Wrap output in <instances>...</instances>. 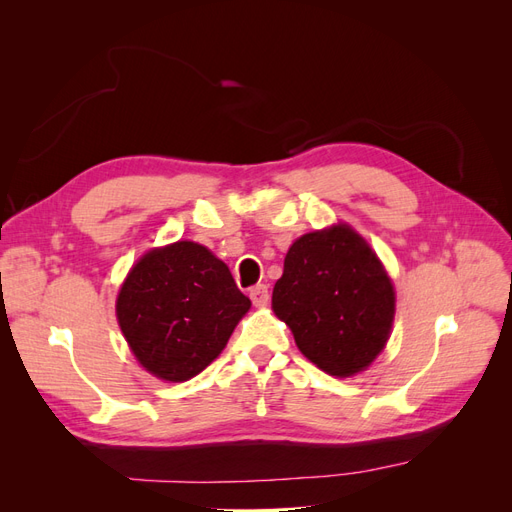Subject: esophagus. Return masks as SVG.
Instances as JSON below:
<instances>
[{"label":"esophagus","instance_id":"34e87169","mask_svg":"<svg viewBox=\"0 0 512 512\" xmlns=\"http://www.w3.org/2000/svg\"><path fill=\"white\" fill-rule=\"evenodd\" d=\"M250 299L254 301V305H267V301H269V288L265 286V284H258V286H254L252 290H250Z\"/></svg>","mask_w":512,"mask_h":512}]
</instances>
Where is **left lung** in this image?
<instances>
[{
  "instance_id": "8db88e82",
  "label": "left lung",
  "mask_w": 512,
  "mask_h": 512,
  "mask_svg": "<svg viewBox=\"0 0 512 512\" xmlns=\"http://www.w3.org/2000/svg\"><path fill=\"white\" fill-rule=\"evenodd\" d=\"M273 312L309 361L348 378L386 346L395 290L369 243L348 224H335L290 245L273 288Z\"/></svg>"
}]
</instances>
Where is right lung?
<instances>
[{
	"mask_svg": "<svg viewBox=\"0 0 512 512\" xmlns=\"http://www.w3.org/2000/svg\"><path fill=\"white\" fill-rule=\"evenodd\" d=\"M252 301L205 245L177 241L136 262L117 297V320L149 374L183 382L218 359Z\"/></svg>",
	"mask_w": 512,
	"mask_h": 512,
	"instance_id": "right-lung-1",
	"label": "right lung"
}]
</instances>
